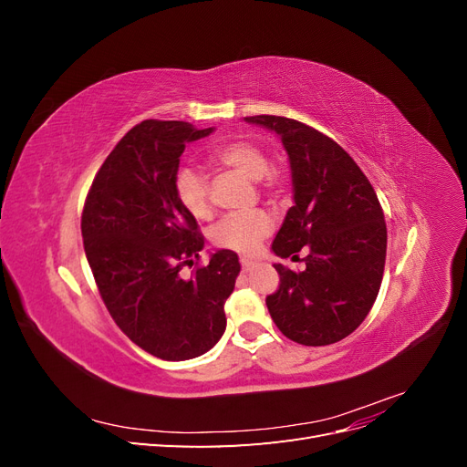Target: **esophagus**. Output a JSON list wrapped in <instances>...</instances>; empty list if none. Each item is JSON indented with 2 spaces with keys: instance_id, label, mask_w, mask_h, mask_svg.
I'll list each match as a JSON object with an SVG mask.
<instances>
[{
  "instance_id": "34e87169",
  "label": "esophagus",
  "mask_w": 467,
  "mask_h": 467,
  "mask_svg": "<svg viewBox=\"0 0 467 467\" xmlns=\"http://www.w3.org/2000/svg\"><path fill=\"white\" fill-rule=\"evenodd\" d=\"M255 265H257L255 261H251V259H242V268H244L245 273H247V271H251V268L255 266Z\"/></svg>"
}]
</instances>
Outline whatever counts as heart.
I'll return each instance as SVG.
<instances>
[{
    "mask_svg": "<svg viewBox=\"0 0 467 467\" xmlns=\"http://www.w3.org/2000/svg\"><path fill=\"white\" fill-rule=\"evenodd\" d=\"M212 165L257 181L259 189L266 196H278L285 191V175L280 169L268 165L266 151L251 140H234V142L216 148L210 155ZM175 194L194 218H208L212 214L210 181L206 173L194 167H182L175 175ZM273 232V220L263 210L235 212L223 216L212 228V242L218 247L235 253H253L263 239Z\"/></svg>",
    "mask_w": 467,
    "mask_h": 467,
    "instance_id": "heart-1",
    "label": "heart"
}]
</instances>
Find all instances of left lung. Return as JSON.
<instances>
[{
	"mask_svg": "<svg viewBox=\"0 0 467 467\" xmlns=\"http://www.w3.org/2000/svg\"><path fill=\"white\" fill-rule=\"evenodd\" d=\"M275 130L285 144L294 206L273 242L278 257H298L306 268L275 265L278 290L266 307L280 333L306 347L348 337L372 309L384 276L388 230L374 187L333 138L300 120L245 117Z\"/></svg>",
	"mask_w": 467,
	"mask_h": 467,
	"instance_id": "obj_1",
	"label": "left lung"
}]
</instances>
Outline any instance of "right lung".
<instances>
[{
    "mask_svg": "<svg viewBox=\"0 0 467 467\" xmlns=\"http://www.w3.org/2000/svg\"><path fill=\"white\" fill-rule=\"evenodd\" d=\"M210 132L182 120L136 124L107 155L83 204V249L110 317L161 360L201 357L220 341L242 268L230 249L199 265L204 237L175 194L185 144Z\"/></svg>",
    "mask_w": 467,
    "mask_h": 467,
    "instance_id": "right-lung-1",
    "label": "right lung"
}]
</instances>
